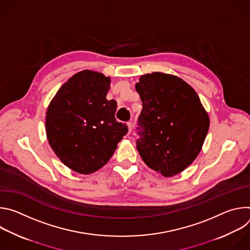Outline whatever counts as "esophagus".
<instances>
[{
    "instance_id": "1",
    "label": "esophagus",
    "mask_w": 250,
    "mask_h": 250,
    "mask_svg": "<svg viewBox=\"0 0 250 250\" xmlns=\"http://www.w3.org/2000/svg\"><path fill=\"white\" fill-rule=\"evenodd\" d=\"M127 126H128V132L130 133V132L132 131V129H133V125H132V123H131V122H128V123H127Z\"/></svg>"
}]
</instances>
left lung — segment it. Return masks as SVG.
<instances>
[{"label":"left lung","instance_id":"8db88e82","mask_svg":"<svg viewBox=\"0 0 250 250\" xmlns=\"http://www.w3.org/2000/svg\"><path fill=\"white\" fill-rule=\"evenodd\" d=\"M135 90L142 102L136 140L142 160L164 177L182 172L198 156L209 126L198 94L161 72L142 75Z\"/></svg>","mask_w":250,"mask_h":250}]
</instances>
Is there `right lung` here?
<instances>
[{
  "mask_svg": "<svg viewBox=\"0 0 250 250\" xmlns=\"http://www.w3.org/2000/svg\"><path fill=\"white\" fill-rule=\"evenodd\" d=\"M111 79L84 70L58 90L45 117L49 145L59 159L80 174H91L110 160L127 133L119 123L117 102L106 100Z\"/></svg>",
  "mask_w": 250,
  "mask_h": 250,
  "instance_id": "right-lung-1",
  "label": "right lung"
}]
</instances>
